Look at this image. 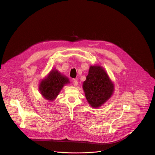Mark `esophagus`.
I'll return each instance as SVG.
<instances>
[{"mask_svg": "<svg viewBox=\"0 0 155 155\" xmlns=\"http://www.w3.org/2000/svg\"><path fill=\"white\" fill-rule=\"evenodd\" d=\"M72 82H73V85H74V86H77V85H78V81H77V80L73 79Z\"/></svg>", "mask_w": 155, "mask_h": 155, "instance_id": "34e87169", "label": "esophagus"}]
</instances>
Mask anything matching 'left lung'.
I'll return each mask as SVG.
<instances>
[{
	"mask_svg": "<svg viewBox=\"0 0 155 155\" xmlns=\"http://www.w3.org/2000/svg\"><path fill=\"white\" fill-rule=\"evenodd\" d=\"M83 88L88 102L92 107H101L114 92V85L105 71L100 66H91L89 68Z\"/></svg>",
	"mask_w": 155,
	"mask_h": 155,
	"instance_id": "obj_1",
	"label": "left lung"
}]
</instances>
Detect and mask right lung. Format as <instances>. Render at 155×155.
I'll use <instances>...</instances> for the list:
<instances>
[{
	"label": "right lung",
	"mask_w": 155,
	"mask_h": 155,
	"mask_svg": "<svg viewBox=\"0 0 155 155\" xmlns=\"http://www.w3.org/2000/svg\"><path fill=\"white\" fill-rule=\"evenodd\" d=\"M70 83L67 77L57 70H53L47 78L43 80L39 85V91L45 99L54 100L64 84Z\"/></svg>",
	"instance_id": "right-lung-1"
}]
</instances>
